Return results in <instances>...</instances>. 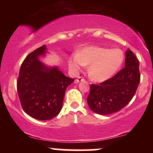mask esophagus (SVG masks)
Returning a JSON list of instances; mask_svg holds the SVG:
<instances>
[{
	"mask_svg": "<svg viewBox=\"0 0 153 153\" xmlns=\"http://www.w3.org/2000/svg\"><path fill=\"white\" fill-rule=\"evenodd\" d=\"M83 80H85V79H84V78H82V77H81V76L78 77V78L76 79V81H77V82H80V81H83Z\"/></svg>",
	"mask_w": 153,
	"mask_h": 153,
	"instance_id": "obj_1",
	"label": "esophagus"
}]
</instances>
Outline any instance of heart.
I'll return each mask as SVG.
<instances>
[{
	"label": "heart",
	"mask_w": 153,
	"mask_h": 153,
	"mask_svg": "<svg viewBox=\"0 0 153 153\" xmlns=\"http://www.w3.org/2000/svg\"><path fill=\"white\" fill-rule=\"evenodd\" d=\"M124 61V54L119 49L105 48L97 46L85 47L80 52H75L68 59L73 71H78L90 65L88 73L95 81L108 80L118 71Z\"/></svg>",
	"instance_id": "heart-1"
}]
</instances>
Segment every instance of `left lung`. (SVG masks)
Returning <instances> with one entry per match:
<instances>
[{
	"mask_svg": "<svg viewBox=\"0 0 153 153\" xmlns=\"http://www.w3.org/2000/svg\"><path fill=\"white\" fill-rule=\"evenodd\" d=\"M140 62L128 49L125 67L99 85L91 84L87 102L93 111L106 115L122 109L134 97L140 82Z\"/></svg>",
	"mask_w": 153,
	"mask_h": 153,
	"instance_id": "8db88e82",
	"label": "left lung"
}]
</instances>
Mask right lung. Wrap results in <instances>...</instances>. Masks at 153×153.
<instances>
[{
	"instance_id": "1",
	"label": "right lung",
	"mask_w": 153,
	"mask_h": 153,
	"mask_svg": "<svg viewBox=\"0 0 153 153\" xmlns=\"http://www.w3.org/2000/svg\"><path fill=\"white\" fill-rule=\"evenodd\" d=\"M45 45L33 51L21 65L17 91L21 105L27 114L38 120H49L60 112L67 87L74 79L57 68H47L39 60Z\"/></svg>"
}]
</instances>
